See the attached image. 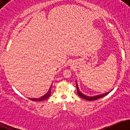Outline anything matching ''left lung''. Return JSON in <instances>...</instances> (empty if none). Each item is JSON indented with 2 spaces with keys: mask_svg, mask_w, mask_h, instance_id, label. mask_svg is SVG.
Returning a JSON list of instances; mask_svg holds the SVG:
<instances>
[{
  "mask_svg": "<svg viewBox=\"0 0 130 130\" xmlns=\"http://www.w3.org/2000/svg\"><path fill=\"white\" fill-rule=\"evenodd\" d=\"M76 86H77V94L78 95H79L80 98H83V99H86L87 101H94V100H97L98 99H100V98H103V97L106 96V95L109 94L110 92H108L105 93V94H100V95H95V96H88V95H86L85 94H82L80 91L79 90V89H78V86H77V81H76Z\"/></svg>",
  "mask_w": 130,
  "mask_h": 130,
  "instance_id": "8db88e82",
  "label": "left lung"
}]
</instances>
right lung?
<instances>
[{"mask_svg":"<svg viewBox=\"0 0 130 130\" xmlns=\"http://www.w3.org/2000/svg\"><path fill=\"white\" fill-rule=\"evenodd\" d=\"M52 85H51V86H50V87L49 90H48V92H47L46 94H44L43 96L41 97V98H39V99H37V98H35V99H33V98H29V99H31V101H42L45 100V99H46L47 98H48L50 96V95H51V89H52Z\"/></svg>","mask_w":130,"mask_h":130,"instance_id":"obj_1","label":"right lung"}]
</instances>
